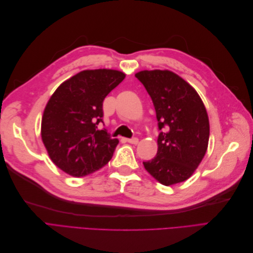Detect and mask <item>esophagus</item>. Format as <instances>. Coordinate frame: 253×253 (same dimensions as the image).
I'll use <instances>...</instances> for the list:
<instances>
[{
	"mask_svg": "<svg viewBox=\"0 0 253 253\" xmlns=\"http://www.w3.org/2000/svg\"><path fill=\"white\" fill-rule=\"evenodd\" d=\"M126 141H127L128 143H132V144H137V143H138L139 139H138V138H137V137H133V138H129V139H126Z\"/></svg>",
	"mask_w": 253,
	"mask_h": 253,
	"instance_id": "esophagus-1",
	"label": "esophagus"
}]
</instances>
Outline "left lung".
Segmentation results:
<instances>
[{"instance_id":"left-lung-1","label":"left lung","mask_w":253,"mask_h":253,"mask_svg":"<svg viewBox=\"0 0 253 253\" xmlns=\"http://www.w3.org/2000/svg\"><path fill=\"white\" fill-rule=\"evenodd\" d=\"M138 79L154 104L159 135L156 156L143 162L164 186L187 180L203 160L209 141V119L196 90L170 71H142Z\"/></svg>"}]
</instances>
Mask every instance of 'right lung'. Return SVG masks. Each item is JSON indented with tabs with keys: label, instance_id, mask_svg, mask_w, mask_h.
<instances>
[{
	"label": "right lung",
	"instance_id": "right-lung-1",
	"mask_svg": "<svg viewBox=\"0 0 253 253\" xmlns=\"http://www.w3.org/2000/svg\"><path fill=\"white\" fill-rule=\"evenodd\" d=\"M114 70L83 71L63 82L48 100L42 117L41 136L52 163L75 177L108 164L119 142L105 128L103 100L125 79Z\"/></svg>",
	"mask_w": 253,
	"mask_h": 253
}]
</instances>
